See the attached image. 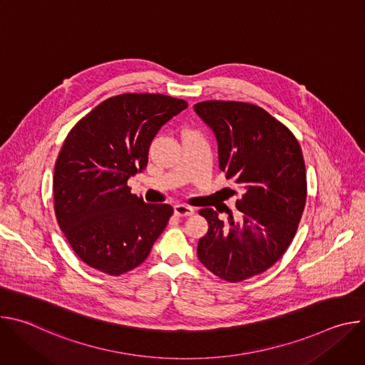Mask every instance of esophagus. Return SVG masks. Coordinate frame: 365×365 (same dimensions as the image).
<instances>
[{"label":"esophagus","mask_w":365,"mask_h":365,"mask_svg":"<svg viewBox=\"0 0 365 365\" xmlns=\"http://www.w3.org/2000/svg\"><path fill=\"white\" fill-rule=\"evenodd\" d=\"M193 214H195V210L192 206H187L183 203H179L175 206V215L178 217H192Z\"/></svg>","instance_id":"obj_1"}]
</instances>
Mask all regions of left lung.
I'll use <instances>...</instances> for the list:
<instances>
[{
  "mask_svg": "<svg viewBox=\"0 0 365 365\" xmlns=\"http://www.w3.org/2000/svg\"><path fill=\"white\" fill-rule=\"evenodd\" d=\"M211 128L220 169L242 192L240 221L227 225L212 207L199 214L210 224L197 242L199 262L235 283L270 269L286 252L306 202V170L294 135L252 103L205 101L193 107Z\"/></svg>",
  "mask_w": 365,
  "mask_h": 365,
  "instance_id": "obj_1",
  "label": "left lung"
}]
</instances>
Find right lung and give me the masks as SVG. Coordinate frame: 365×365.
Segmentation results:
<instances>
[{
	"label": "right lung",
	"instance_id": "right-lung-1",
	"mask_svg": "<svg viewBox=\"0 0 365 365\" xmlns=\"http://www.w3.org/2000/svg\"><path fill=\"white\" fill-rule=\"evenodd\" d=\"M187 108L160 93H123L101 102L68 134L55 165V212L88 266L120 276L140 266L173 207L131 195L130 176L147 166L159 130Z\"/></svg>",
	"mask_w": 365,
	"mask_h": 365
}]
</instances>
